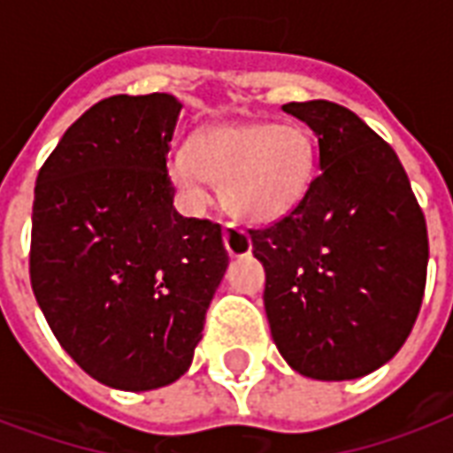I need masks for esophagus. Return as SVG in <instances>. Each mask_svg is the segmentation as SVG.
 Segmentation results:
<instances>
[{"label": "esophagus", "instance_id": "1", "mask_svg": "<svg viewBox=\"0 0 453 453\" xmlns=\"http://www.w3.org/2000/svg\"><path fill=\"white\" fill-rule=\"evenodd\" d=\"M223 237H226L227 252L233 254V257H244V254L252 252V240H250V235L244 233L242 227L227 223L226 230H223Z\"/></svg>", "mask_w": 453, "mask_h": 453}]
</instances>
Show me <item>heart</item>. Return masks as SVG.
I'll return each instance as SVG.
<instances>
[{
    "mask_svg": "<svg viewBox=\"0 0 453 453\" xmlns=\"http://www.w3.org/2000/svg\"><path fill=\"white\" fill-rule=\"evenodd\" d=\"M314 165V139L300 124L235 122L194 134L189 150L170 160V177L192 206H206L216 182L233 216L271 223L300 203Z\"/></svg>",
    "mask_w": 453,
    "mask_h": 453,
    "instance_id": "1",
    "label": "heart"
}]
</instances>
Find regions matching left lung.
I'll return each instance as SVG.
<instances>
[{"instance_id":"8db88e82","label":"left lung","mask_w":453,"mask_h":453,"mask_svg":"<svg viewBox=\"0 0 453 453\" xmlns=\"http://www.w3.org/2000/svg\"><path fill=\"white\" fill-rule=\"evenodd\" d=\"M319 142V175L286 218L250 230L264 307L286 363L321 381L387 365L413 329L427 226L401 160L348 107L288 103Z\"/></svg>"}]
</instances>
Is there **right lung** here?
Instances as JSON below:
<instances>
[{
	"mask_svg": "<svg viewBox=\"0 0 453 453\" xmlns=\"http://www.w3.org/2000/svg\"><path fill=\"white\" fill-rule=\"evenodd\" d=\"M182 103L112 96L86 110L40 167L30 286L86 374L150 391L189 370L227 269L218 223L180 216L167 150Z\"/></svg>",
	"mask_w": 453,
	"mask_h": 453,
	"instance_id": "right-lung-1",
	"label": "right lung"
}]
</instances>
